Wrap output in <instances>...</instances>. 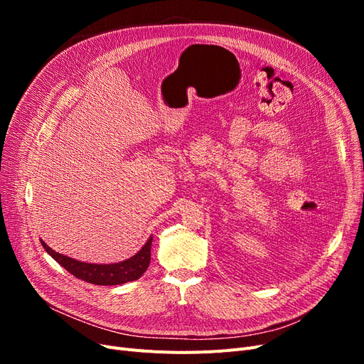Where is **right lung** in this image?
<instances>
[{
    "instance_id": "add662e5",
    "label": "right lung",
    "mask_w": 364,
    "mask_h": 364,
    "mask_svg": "<svg viewBox=\"0 0 364 364\" xmlns=\"http://www.w3.org/2000/svg\"><path fill=\"white\" fill-rule=\"evenodd\" d=\"M151 241L153 237L146 241V245L134 257L112 264H91L77 261L67 255H62L59 252H54L43 241H41V245L54 261H58L63 269H67L75 278L95 285H119L130 281H136L147 270L151 255Z\"/></svg>"
}]
</instances>
